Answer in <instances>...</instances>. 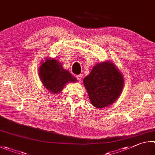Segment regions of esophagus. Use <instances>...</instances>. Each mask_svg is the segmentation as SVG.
<instances>
[{"instance_id":"obj_1","label":"esophagus","mask_w":155,"mask_h":155,"mask_svg":"<svg viewBox=\"0 0 155 155\" xmlns=\"http://www.w3.org/2000/svg\"><path fill=\"white\" fill-rule=\"evenodd\" d=\"M76 78H77V80L79 81V82H81V80L82 79V74H80V75H78L76 76Z\"/></svg>"}]
</instances>
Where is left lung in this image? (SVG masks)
I'll list each match as a JSON object with an SVG mask.
<instances>
[{
	"mask_svg": "<svg viewBox=\"0 0 155 155\" xmlns=\"http://www.w3.org/2000/svg\"><path fill=\"white\" fill-rule=\"evenodd\" d=\"M84 84L93 106L103 108L112 105L123 88L124 79L120 71L110 62L93 67L84 79Z\"/></svg>",
	"mask_w": 155,
	"mask_h": 155,
	"instance_id": "8db88e82",
	"label": "left lung"
}]
</instances>
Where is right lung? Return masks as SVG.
<instances>
[{
  "label": "right lung",
  "instance_id": "obj_1",
  "mask_svg": "<svg viewBox=\"0 0 155 155\" xmlns=\"http://www.w3.org/2000/svg\"><path fill=\"white\" fill-rule=\"evenodd\" d=\"M39 69L43 84L47 90L54 94L60 93L67 83L77 82V79L64 69L61 62L55 59L46 60Z\"/></svg>",
  "mask_w": 155,
  "mask_h": 155
}]
</instances>
